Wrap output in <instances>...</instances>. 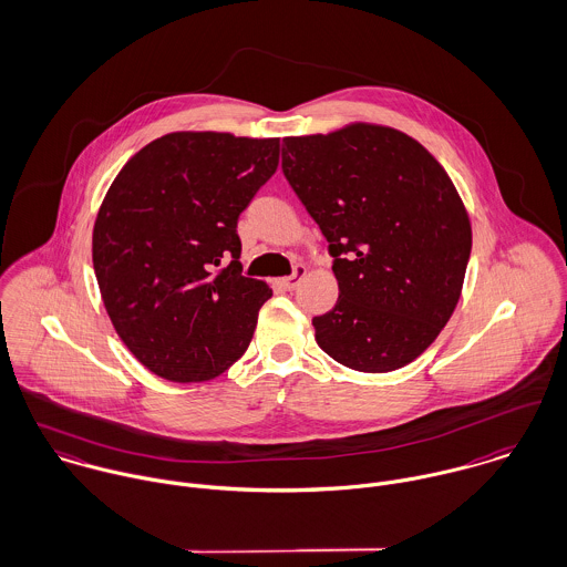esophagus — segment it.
Wrapping results in <instances>:
<instances>
[{
    "instance_id": "obj_1",
    "label": "esophagus",
    "mask_w": 567,
    "mask_h": 567,
    "mask_svg": "<svg viewBox=\"0 0 567 567\" xmlns=\"http://www.w3.org/2000/svg\"><path fill=\"white\" fill-rule=\"evenodd\" d=\"M302 280H305V267H298L296 274H291V276H287V278H280L278 285H280L285 291H293V289L300 287Z\"/></svg>"
}]
</instances>
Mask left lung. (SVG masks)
I'll return each instance as SVG.
<instances>
[{"label": "left lung", "instance_id": "1", "mask_svg": "<svg viewBox=\"0 0 567 567\" xmlns=\"http://www.w3.org/2000/svg\"><path fill=\"white\" fill-rule=\"evenodd\" d=\"M282 171L329 240L340 298L318 346L357 372H390L441 336L462 293L471 221L439 159L372 122L282 140Z\"/></svg>", "mask_w": 567, "mask_h": 567}]
</instances>
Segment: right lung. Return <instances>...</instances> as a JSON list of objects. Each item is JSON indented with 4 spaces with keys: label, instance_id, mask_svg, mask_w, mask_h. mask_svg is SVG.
<instances>
[{
    "label": "right lung",
    "instance_id": "add662e5",
    "mask_svg": "<svg viewBox=\"0 0 567 567\" xmlns=\"http://www.w3.org/2000/svg\"><path fill=\"white\" fill-rule=\"evenodd\" d=\"M278 157L280 137L175 131L115 175L92 260L117 338L153 374L210 381L247 350L271 289L240 276L236 221Z\"/></svg>",
    "mask_w": 567,
    "mask_h": 567
}]
</instances>
